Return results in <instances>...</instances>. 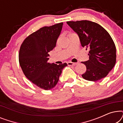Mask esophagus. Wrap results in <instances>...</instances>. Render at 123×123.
I'll use <instances>...</instances> for the list:
<instances>
[{"mask_svg": "<svg viewBox=\"0 0 123 123\" xmlns=\"http://www.w3.org/2000/svg\"><path fill=\"white\" fill-rule=\"evenodd\" d=\"M77 64H78L77 63H72V62H69L67 63L68 65H76Z\"/></svg>", "mask_w": 123, "mask_h": 123, "instance_id": "obj_1", "label": "esophagus"}]
</instances>
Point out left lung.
Returning a JSON list of instances; mask_svg holds the SVG:
<instances>
[{"mask_svg":"<svg viewBox=\"0 0 123 123\" xmlns=\"http://www.w3.org/2000/svg\"><path fill=\"white\" fill-rule=\"evenodd\" d=\"M67 24L78 35L81 45L89 50V60L82 62L86 72L82 75L86 80L97 81L105 78L116 63V47L105 28L87 20L68 21Z\"/></svg>","mask_w":123,"mask_h":123,"instance_id":"8db88e82","label":"left lung"}]
</instances>
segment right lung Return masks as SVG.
Returning <instances> with one entry per match:
<instances>
[{
  "label": "right lung",
  "instance_id": "add662e5",
  "mask_svg": "<svg viewBox=\"0 0 123 123\" xmlns=\"http://www.w3.org/2000/svg\"><path fill=\"white\" fill-rule=\"evenodd\" d=\"M63 23L43 27L25 38L19 51V63L27 78L40 88L49 90L56 85L66 63H48L49 52L56 46Z\"/></svg>",
  "mask_w": 123,
  "mask_h": 123
}]
</instances>
